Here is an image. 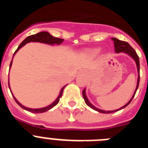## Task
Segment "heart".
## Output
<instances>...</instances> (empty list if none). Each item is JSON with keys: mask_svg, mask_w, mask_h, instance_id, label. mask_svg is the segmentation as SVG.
I'll return each mask as SVG.
<instances>
[{"mask_svg": "<svg viewBox=\"0 0 148 148\" xmlns=\"http://www.w3.org/2000/svg\"><path fill=\"white\" fill-rule=\"evenodd\" d=\"M99 51V49H92V50H90L89 52H90V53H92V54H95V53H97Z\"/></svg>", "mask_w": 148, "mask_h": 148, "instance_id": "obj_1", "label": "heart"}]
</instances>
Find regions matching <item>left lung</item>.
I'll return each mask as SVG.
<instances>
[{
    "mask_svg": "<svg viewBox=\"0 0 148 148\" xmlns=\"http://www.w3.org/2000/svg\"><path fill=\"white\" fill-rule=\"evenodd\" d=\"M112 40H113V43H114V47H115V52L116 53H125L126 54L129 55V56L133 58L134 61H136V66H137V70H138V80H137V84H136V88L135 92H134V94L133 95L132 98L130 99V100L125 105H124L123 107H121V108L118 110H112V111H105L103 110L99 109V108H95V106L92 105L91 103L89 101L88 99L87 98V95H86L85 93V89L83 90V92H82V94H83V98L84 99V101L87 104V105H88L90 108H92V109L98 111L99 113H114V112H116V111L120 110L123 109V108H125V107L128 105V104H130L131 102V101L133 100V97H134V95H135L136 92V90L138 87V84H139V58H138V55L136 54V52L134 50L133 47H132L131 46L130 44H128L127 42H125V41H123V40H120L119 39L116 38H112Z\"/></svg>",
    "mask_w": 148,
    "mask_h": 148,
    "instance_id": "left-lung-1",
    "label": "left lung"
}]
</instances>
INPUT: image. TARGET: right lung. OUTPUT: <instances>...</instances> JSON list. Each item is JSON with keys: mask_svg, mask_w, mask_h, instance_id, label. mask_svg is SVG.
<instances>
[{"mask_svg": "<svg viewBox=\"0 0 148 148\" xmlns=\"http://www.w3.org/2000/svg\"><path fill=\"white\" fill-rule=\"evenodd\" d=\"M63 41H64V39L53 37V35H51L50 34H49V32H38V33L35 34V35H29V36H28L27 38H26L24 39V40H23L21 43V44L19 45V47H18V49H16V51H15V53H14V55H13V57H14V56H15V53H16L17 52H18V51L22 47H23V46L25 45L26 44H27V43H29V42H40V43H44V44H49V45H53V44H57V45H59V44H61V43L63 42ZM12 64V59L11 63H10V68H11ZM65 87H66V85L61 88V91H60L59 95H58V98L56 99V101H55L54 102H53L51 104H49V106H47V107H45V108H38V109H32V108H27V107H24L23 105H22V104H21V103L19 102V101H18L16 99H15V96L13 95L11 89H10V83H9V87H10V91H11V93H12V95H13V98H14V99H15V102H16L17 104H18V105L20 106L21 108H23V109L29 111V112H31V113H44V112H46V111H48L49 110L52 109L53 107H55L56 104L59 102L60 98L62 96L63 91H64V89Z\"/></svg>", "mask_w": 148, "mask_h": 148, "instance_id": "add662e5", "label": "right lung"}]
</instances>
